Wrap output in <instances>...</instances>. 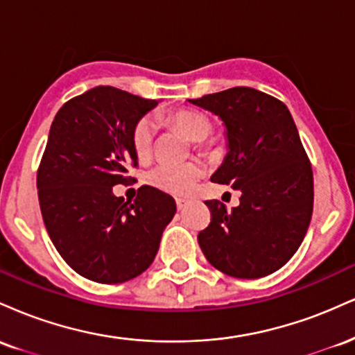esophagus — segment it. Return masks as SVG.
Wrapping results in <instances>:
<instances>
[{
  "instance_id": "1",
  "label": "esophagus",
  "mask_w": 355,
  "mask_h": 355,
  "mask_svg": "<svg viewBox=\"0 0 355 355\" xmlns=\"http://www.w3.org/2000/svg\"><path fill=\"white\" fill-rule=\"evenodd\" d=\"M187 207V202L182 200V198H177V209L178 210H183Z\"/></svg>"
}]
</instances>
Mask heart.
<instances>
[{"label": "heart", "mask_w": 355, "mask_h": 355, "mask_svg": "<svg viewBox=\"0 0 355 355\" xmlns=\"http://www.w3.org/2000/svg\"><path fill=\"white\" fill-rule=\"evenodd\" d=\"M165 121L172 128L178 130L189 140L197 141L195 148H203V140L211 133V123L203 113L197 110H177L168 113ZM155 137H157V123L152 116H141L132 130L133 152L140 160H146L153 152ZM203 175L202 165L190 162L185 165H166L155 166L146 175V180L155 189L172 195H187L193 190L197 182Z\"/></svg>", "instance_id": "heart-1"}]
</instances>
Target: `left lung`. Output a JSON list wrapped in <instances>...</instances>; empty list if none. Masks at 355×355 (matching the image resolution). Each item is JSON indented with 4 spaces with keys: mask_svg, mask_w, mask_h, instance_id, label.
Listing matches in <instances>:
<instances>
[{
    "mask_svg": "<svg viewBox=\"0 0 355 355\" xmlns=\"http://www.w3.org/2000/svg\"><path fill=\"white\" fill-rule=\"evenodd\" d=\"M189 101L227 128L229 153L210 180L242 191L232 210L205 202L211 218L197 237L203 255L237 279L279 270L302 243L313 209L312 165L294 118L282 101L248 87Z\"/></svg>",
    "mask_w": 355,
    "mask_h": 355,
    "instance_id": "8db88e82",
    "label": "left lung"
}]
</instances>
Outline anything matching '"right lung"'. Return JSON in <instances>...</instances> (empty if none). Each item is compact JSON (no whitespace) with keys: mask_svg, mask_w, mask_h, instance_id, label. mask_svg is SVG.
I'll return each mask as SVG.
<instances>
[{"mask_svg":"<svg viewBox=\"0 0 355 355\" xmlns=\"http://www.w3.org/2000/svg\"><path fill=\"white\" fill-rule=\"evenodd\" d=\"M157 100L96 87L53 120L36 185L53 245L76 274L100 284L135 279L153 262L175 200L144 185L133 202L113 195L137 168L133 126Z\"/></svg>","mask_w":355,"mask_h":355,"instance_id":"right-lung-1","label":"right lung"}]
</instances>
